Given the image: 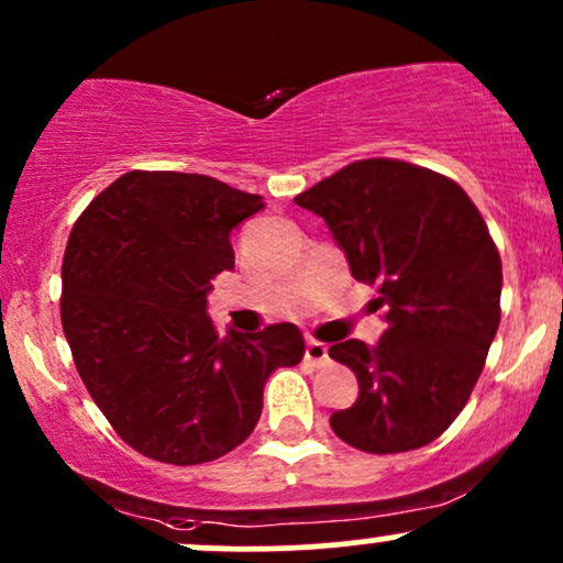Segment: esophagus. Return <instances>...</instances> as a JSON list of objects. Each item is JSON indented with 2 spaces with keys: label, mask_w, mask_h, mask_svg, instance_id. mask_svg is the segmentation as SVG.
I'll use <instances>...</instances> for the list:
<instances>
[{
  "label": "esophagus",
  "mask_w": 563,
  "mask_h": 563,
  "mask_svg": "<svg viewBox=\"0 0 563 563\" xmlns=\"http://www.w3.org/2000/svg\"><path fill=\"white\" fill-rule=\"evenodd\" d=\"M305 357L312 363V366L318 368L325 366V363H329V347H325L323 342H314V339H310L305 347Z\"/></svg>",
  "instance_id": "obj_1"
}]
</instances>
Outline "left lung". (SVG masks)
<instances>
[{
	"instance_id": "left-lung-1",
	"label": "left lung",
	"mask_w": 563,
	"mask_h": 563,
	"mask_svg": "<svg viewBox=\"0 0 563 563\" xmlns=\"http://www.w3.org/2000/svg\"><path fill=\"white\" fill-rule=\"evenodd\" d=\"M323 216L355 280L376 283L387 329L368 347L331 344L357 400L331 430L368 454L428 446L465 409L499 325L503 262L452 178L400 159H361L294 197Z\"/></svg>"
}]
</instances>
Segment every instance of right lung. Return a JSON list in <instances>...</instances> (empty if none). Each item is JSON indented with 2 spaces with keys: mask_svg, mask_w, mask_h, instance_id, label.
Listing matches in <instances>:
<instances>
[{
  "mask_svg": "<svg viewBox=\"0 0 563 563\" xmlns=\"http://www.w3.org/2000/svg\"><path fill=\"white\" fill-rule=\"evenodd\" d=\"M262 208L200 173L131 170L74 224L60 269L74 366L117 435L150 460L232 452L262 417L269 374L305 355L294 323L221 339L208 318L211 280L234 269L232 230Z\"/></svg>",
  "mask_w": 563,
  "mask_h": 563,
  "instance_id": "1",
  "label": "right lung"
}]
</instances>
